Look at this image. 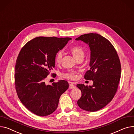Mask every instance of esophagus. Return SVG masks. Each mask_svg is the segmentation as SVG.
I'll list each match as a JSON object with an SVG mask.
<instances>
[{
  "mask_svg": "<svg viewBox=\"0 0 134 134\" xmlns=\"http://www.w3.org/2000/svg\"><path fill=\"white\" fill-rule=\"evenodd\" d=\"M69 88L70 89H75V86L74 85V84L72 82H70V83H69Z\"/></svg>",
  "mask_w": 134,
  "mask_h": 134,
  "instance_id": "esophagus-1",
  "label": "esophagus"
}]
</instances>
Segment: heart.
Returning <instances> with one entry per match:
<instances>
[{"mask_svg":"<svg viewBox=\"0 0 134 134\" xmlns=\"http://www.w3.org/2000/svg\"><path fill=\"white\" fill-rule=\"evenodd\" d=\"M70 51L71 52L72 56L76 60L78 58H84L85 52L84 49L82 47L80 46H75L72 47L70 49ZM63 57V54L61 52H58L55 57V63L57 65H59L61 63L62 59ZM62 77L64 78H68V79L75 80L77 78V74L75 71H69L63 74L62 75Z\"/></svg>","mask_w":134,"mask_h":134,"instance_id":"b5f03b06","label":"heart"}]
</instances>
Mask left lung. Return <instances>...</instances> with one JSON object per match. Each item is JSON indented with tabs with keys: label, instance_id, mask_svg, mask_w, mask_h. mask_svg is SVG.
I'll return each instance as SVG.
<instances>
[{
	"label": "left lung",
	"instance_id": "left-lung-1",
	"mask_svg": "<svg viewBox=\"0 0 134 134\" xmlns=\"http://www.w3.org/2000/svg\"><path fill=\"white\" fill-rule=\"evenodd\" d=\"M76 40L89 45L90 68L84 78L93 82L92 86L77 85L82 92L77 104L84 110L96 111L110 103L115 95L121 78L120 60L112 44L99 34H84Z\"/></svg>",
	"mask_w": 134,
	"mask_h": 134
}]
</instances>
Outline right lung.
Returning <instances> with one entry per match:
<instances>
[{
  "instance_id": "right-lung-1",
  "label": "right lung",
  "mask_w": 134,
  "mask_h": 134,
  "mask_svg": "<svg viewBox=\"0 0 134 134\" xmlns=\"http://www.w3.org/2000/svg\"><path fill=\"white\" fill-rule=\"evenodd\" d=\"M71 39L36 37L24 46L18 54L15 66V90L23 104L38 116L53 113L62 94L69 88L64 80L52 85H46L44 80L54 68L56 54Z\"/></svg>"
}]
</instances>
